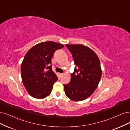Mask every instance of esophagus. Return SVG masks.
<instances>
[{"instance_id": "esophagus-1", "label": "esophagus", "mask_w": 130, "mask_h": 130, "mask_svg": "<svg viewBox=\"0 0 130 130\" xmlns=\"http://www.w3.org/2000/svg\"><path fill=\"white\" fill-rule=\"evenodd\" d=\"M59 77H61L62 75V73H59Z\"/></svg>"}]
</instances>
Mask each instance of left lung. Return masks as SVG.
<instances>
[{
	"label": "left lung",
	"instance_id": "8db88e82",
	"mask_svg": "<svg viewBox=\"0 0 130 130\" xmlns=\"http://www.w3.org/2000/svg\"><path fill=\"white\" fill-rule=\"evenodd\" d=\"M72 55L75 66L71 80L64 85L66 95L80 101L87 99L96 89L102 75L100 61L96 54L82 44H66Z\"/></svg>",
	"mask_w": 130,
	"mask_h": 130
}]
</instances>
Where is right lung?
I'll return each mask as SVG.
<instances>
[{
	"mask_svg": "<svg viewBox=\"0 0 130 130\" xmlns=\"http://www.w3.org/2000/svg\"><path fill=\"white\" fill-rule=\"evenodd\" d=\"M64 45L52 41L42 42L29 50L21 67L22 82L32 97L42 99L51 93L58 78L52 70L51 59Z\"/></svg>",
	"mask_w": 130,
	"mask_h": 130,
	"instance_id": "add662e5",
	"label": "right lung"
}]
</instances>
